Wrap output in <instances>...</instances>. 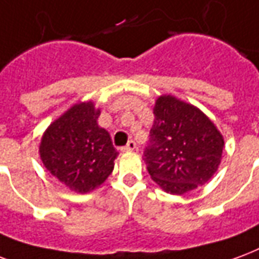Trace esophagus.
<instances>
[{
    "label": "esophagus",
    "instance_id": "34e87169",
    "mask_svg": "<svg viewBox=\"0 0 259 259\" xmlns=\"http://www.w3.org/2000/svg\"><path fill=\"white\" fill-rule=\"evenodd\" d=\"M137 149V143L134 142V141H128V143L121 149L122 152H134Z\"/></svg>",
    "mask_w": 259,
    "mask_h": 259
}]
</instances>
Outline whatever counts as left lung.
<instances>
[{"label": "left lung", "mask_w": 259, "mask_h": 259, "mask_svg": "<svg viewBox=\"0 0 259 259\" xmlns=\"http://www.w3.org/2000/svg\"><path fill=\"white\" fill-rule=\"evenodd\" d=\"M150 143L145 149L152 179L167 193L185 194L217 172L225 141L199 107L172 95L158 96Z\"/></svg>", "instance_id": "1"}]
</instances>
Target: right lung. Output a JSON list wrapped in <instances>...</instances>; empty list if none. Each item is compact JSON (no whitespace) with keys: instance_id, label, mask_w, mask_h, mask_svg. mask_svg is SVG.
I'll return each instance as SVG.
<instances>
[{"instance_id":"1","label":"right lung","mask_w":259,"mask_h":259,"mask_svg":"<svg viewBox=\"0 0 259 259\" xmlns=\"http://www.w3.org/2000/svg\"><path fill=\"white\" fill-rule=\"evenodd\" d=\"M101 110L80 102L45 130L39 157L51 175L75 193L99 188L113 172L117 150L110 134L98 125Z\"/></svg>"}]
</instances>
